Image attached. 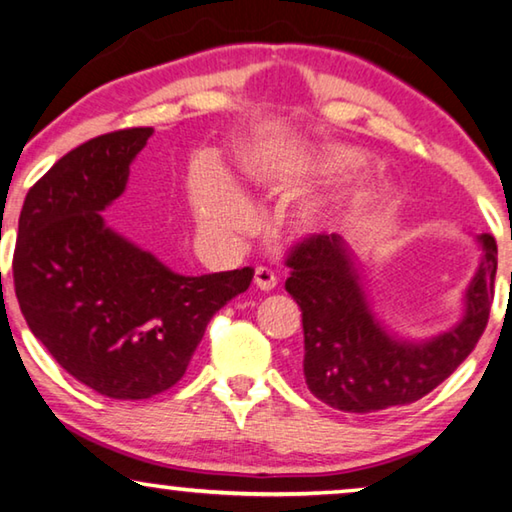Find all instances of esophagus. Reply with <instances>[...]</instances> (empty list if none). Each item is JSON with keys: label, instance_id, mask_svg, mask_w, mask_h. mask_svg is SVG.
<instances>
[{"label": "esophagus", "instance_id": "obj_1", "mask_svg": "<svg viewBox=\"0 0 512 512\" xmlns=\"http://www.w3.org/2000/svg\"><path fill=\"white\" fill-rule=\"evenodd\" d=\"M253 282H255V287H257V289H262V291H271V289H275L277 277H275V273H273V271H268V268H264V266H257V268H255V275H253Z\"/></svg>", "mask_w": 512, "mask_h": 512}]
</instances>
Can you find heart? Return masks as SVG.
<instances>
[{
	"label": "heart",
	"instance_id": "1",
	"mask_svg": "<svg viewBox=\"0 0 512 512\" xmlns=\"http://www.w3.org/2000/svg\"><path fill=\"white\" fill-rule=\"evenodd\" d=\"M366 164V158L352 149H343V146H329L323 153L314 158V167L327 173H345L357 171ZM287 176V162H282V155L275 151L262 149L253 155L248 162V178L255 185L262 187H275L280 180ZM391 189L388 185H377L368 189V192L359 194V198H372V196H386ZM192 205L196 219L201 221L205 228L214 232H244L253 228V210L246 203L235 187H232L221 171L207 169L201 178L196 180L192 187ZM325 216L323 207L311 203L302 210L293 214L291 228L298 235H311V232L320 230Z\"/></svg>",
	"mask_w": 512,
	"mask_h": 512
}]
</instances>
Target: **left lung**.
<instances>
[{
  "label": "left lung",
  "instance_id": "left-lung-1",
  "mask_svg": "<svg viewBox=\"0 0 512 512\" xmlns=\"http://www.w3.org/2000/svg\"><path fill=\"white\" fill-rule=\"evenodd\" d=\"M481 259L463 298V318L431 339L388 332L372 311L359 264L339 235H314L291 250L287 291L305 329L302 372L320 402L377 413L418 402L452 375L479 343L495 298L497 241L476 235Z\"/></svg>",
  "mask_w": 512,
  "mask_h": 512
}]
</instances>
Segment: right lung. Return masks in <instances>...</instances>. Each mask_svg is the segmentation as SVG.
Returning <instances> with one entry per match:
<instances>
[{
  "instance_id": "obj_1",
  "label": "right lung",
  "mask_w": 512,
  "mask_h": 512,
  "mask_svg": "<svg viewBox=\"0 0 512 512\" xmlns=\"http://www.w3.org/2000/svg\"><path fill=\"white\" fill-rule=\"evenodd\" d=\"M151 135L126 128L76 146L29 189L17 225L24 320L69 375L112 400H146L176 384L210 318L255 275L248 266L173 273L103 221Z\"/></svg>"
}]
</instances>
